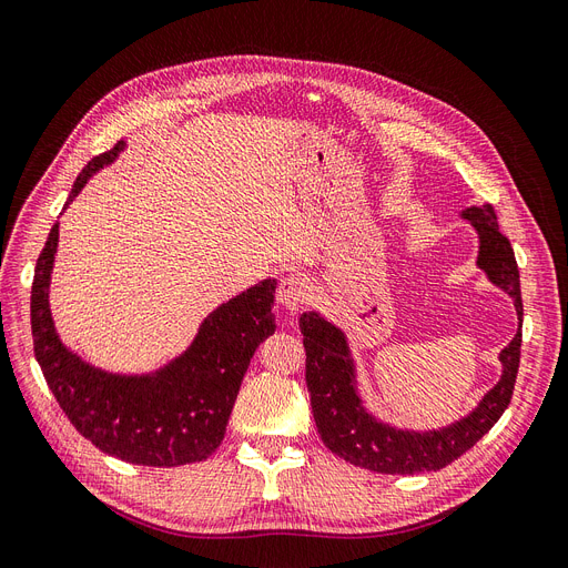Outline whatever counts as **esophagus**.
Instances as JSON below:
<instances>
[{
    "label": "esophagus",
    "mask_w": 568,
    "mask_h": 568,
    "mask_svg": "<svg viewBox=\"0 0 568 568\" xmlns=\"http://www.w3.org/2000/svg\"><path fill=\"white\" fill-rule=\"evenodd\" d=\"M306 297H308V283L302 276L290 274L278 283L276 300H278V304L283 306L285 313H290V315L300 313Z\"/></svg>",
    "instance_id": "esophagus-1"
}]
</instances>
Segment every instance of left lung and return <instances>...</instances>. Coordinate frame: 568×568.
Instances as JSON below:
<instances>
[{"label":"left lung","mask_w":568,"mask_h":568,"mask_svg":"<svg viewBox=\"0 0 568 568\" xmlns=\"http://www.w3.org/2000/svg\"><path fill=\"white\" fill-rule=\"evenodd\" d=\"M462 217L471 223L478 234V260L489 283L501 287L515 304L523 327V294L520 271H517L510 241L499 232L497 213L489 204L468 206ZM306 348V385L311 392L313 417L325 446L341 459L368 468L376 474L413 476L438 471L495 427L510 404L517 366H520L523 332L499 353L501 378L478 406L462 420L429 432L392 427L374 413H368L359 389L355 359L345 334L317 311H306L300 317Z\"/></svg>","instance_id":"8db88e82"}]
</instances>
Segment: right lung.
Returning a JSON list of instances; mask_svg holds the SVG:
<instances>
[{"label":"right lung","mask_w":568,"mask_h":568,"mask_svg":"<svg viewBox=\"0 0 568 568\" xmlns=\"http://www.w3.org/2000/svg\"><path fill=\"white\" fill-rule=\"evenodd\" d=\"M92 158L73 183L64 209L102 166L125 151ZM60 223L37 260L32 283L34 355L53 397L92 446L141 466H181L209 459L223 443L241 381L257 345L276 332V278L260 281L204 317L194 341L176 359L151 374H111L71 353L58 336L48 287Z\"/></svg>","instance_id":"1"}]
</instances>
